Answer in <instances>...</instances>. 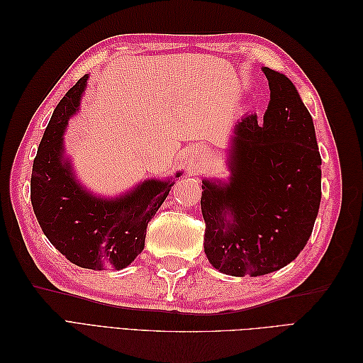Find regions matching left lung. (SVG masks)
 I'll return each instance as SVG.
<instances>
[{
    "mask_svg": "<svg viewBox=\"0 0 363 363\" xmlns=\"http://www.w3.org/2000/svg\"><path fill=\"white\" fill-rule=\"evenodd\" d=\"M265 72L271 100L235 127L228 183L203 180L204 252L227 276L286 267L309 240L321 203V156L312 116L294 83Z\"/></svg>",
    "mask_w": 363,
    "mask_h": 363,
    "instance_id": "obj_1",
    "label": "left lung"
}]
</instances>
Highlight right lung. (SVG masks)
I'll use <instances>...</instances> for the list:
<instances>
[{
  "instance_id": "obj_1",
  "label": "right lung",
  "mask_w": 363,
  "mask_h": 363,
  "mask_svg": "<svg viewBox=\"0 0 363 363\" xmlns=\"http://www.w3.org/2000/svg\"><path fill=\"white\" fill-rule=\"evenodd\" d=\"M87 79L83 75L54 108L33 162L31 204L42 232L74 265L123 269L144 250L147 225L174 182L150 179L112 200L95 196L77 183L63 156V131L79 111Z\"/></svg>"
}]
</instances>
